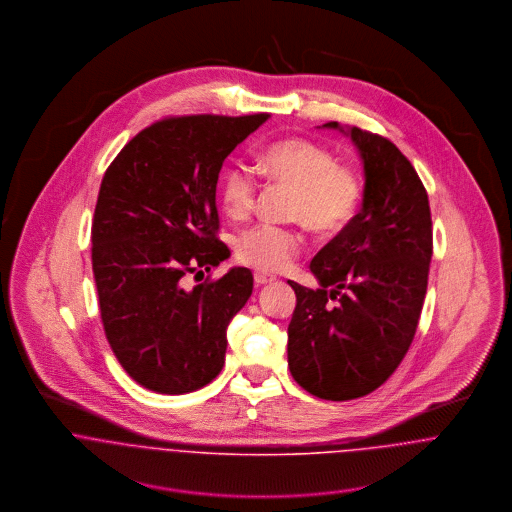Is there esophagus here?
<instances>
[{"instance_id": "esophagus-1", "label": "esophagus", "mask_w": 512, "mask_h": 512, "mask_svg": "<svg viewBox=\"0 0 512 512\" xmlns=\"http://www.w3.org/2000/svg\"><path fill=\"white\" fill-rule=\"evenodd\" d=\"M274 280H276V278L270 276V274H266V272H260V270L254 272V282H256V286H266V284H272Z\"/></svg>"}]
</instances>
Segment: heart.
I'll use <instances>...</instances> for the list:
<instances>
[{
	"label": "heart",
	"instance_id": "heart-1",
	"mask_svg": "<svg viewBox=\"0 0 512 512\" xmlns=\"http://www.w3.org/2000/svg\"><path fill=\"white\" fill-rule=\"evenodd\" d=\"M260 169L276 183L295 189L290 217L317 236H337L361 207L359 175L337 163L327 147L303 138H288L266 147ZM220 201L232 220L246 219L256 205L258 181L244 163H232L220 173ZM301 234L292 228L256 224L236 240V256L262 272L286 270L301 248Z\"/></svg>",
	"mask_w": 512,
	"mask_h": 512
}]
</instances>
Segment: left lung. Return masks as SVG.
<instances>
[{"label":"left lung","instance_id":"left-lung-1","mask_svg":"<svg viewBox=\"0 0 512 512\" xmlns=\"http://www.w3.org/2000/svg\"><path fill=\"white\" fill-rule=\"evenodd\" d=\"M357 147L363 209L311 260L319 288L292 280L288 363L295 382L323 400L370 394L402 363L416 335L432 262L428 193L402 151L339 122Z\"/></svg>","mask_w":512,"mask_h":512}]
</instances>
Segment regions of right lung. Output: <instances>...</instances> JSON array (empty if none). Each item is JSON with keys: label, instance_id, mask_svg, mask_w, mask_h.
Returning a JSON list of instances; mask_svg holds the SVG:
<instances>
[{"label": "right lung", "instance_id": "1", "mask_svg": "<svg viewBox=\"0 0 512 512\" xmlns=\"http://www.w3.org/2000/svg\"><path fill=\"white\" fill-rule=\"evenodd\" d=\"M270 114L169 118L142 130L104 173L92 222V272L106 339L157 394L217 378L226 327L252 295L248 268L187 288L230 258L217 238V181L230 151Z\"/></svg>", "mask_w": 512, "mask_h": 512}]
</instances>
